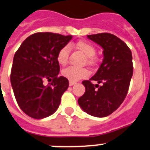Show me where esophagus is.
<instances>
[{"label": "esophagus", "instance_id": "obj_1", "mask_svg": "<svg viewBox=\"0 0 150 150\" xmlns=\"http://www.w3.org/2000/svg\"><path fill=\"white\" fill-rule=\"evenodd\" d=\"M75 82H71V81H69V86H73V85H75Z\"/></svg>", "mask_w": 150, "mask_h": 150}]
</instances>
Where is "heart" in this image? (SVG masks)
Wrapping results in <instances>:
<instances>
[{"instance_id": "1", "label": "heart", "mask_w": 150, "mask_h": 150, "mask_svg": "<svg viewBox=\"0 0 150 150\" xmlns=\"http://www.w3.org/2000/svg\"><path fill=\"white\" fill-rule=\"evenodd\" d=\"M75 48L80 50L87 57L88 64H93L94 63L93 57L96 53V49L93 45L87 42L81 41L75 44ZM70 53V47L65 45L59 50L57 55V61L60 65H65L67 63L68 57ZM61 74L64 78L71 82H76L79 79H84L89 75V72L84 68H76L74 67H68L61 71Z\"/></svg>"}]
</instances>
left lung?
<instances>
[{
	"label": "left lung",
	"mask_w": 150,
	"mask_h": 150,
	"mask_svg": "<svg viewBox=\"0 0 150 150\" xmlns=\"http://www.w3.org/2000/svg\"><path fill=\"white\" fill-rule=\"evenodd\" d=\"M87 38L102 47L104 59L95 75L83 82L86 91L78 103L89 115L105 117L120 106L127 94L133 75L132 53L126 43L109 33ZM91 81L103 84L93 85Z\"/></svg>",
	"instance_id": "8db88e82"
}]
</instances>
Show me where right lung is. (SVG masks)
I'll use <instances>...</instances> for the list:
<instances>
[{
    "instance_id": "obj_1",
    "label": "right lung",
    "mask_w": 150,
    "mask_h": 150,
    "mask_svg": "<svg viewBox=\"0 0 150 150\" xmlns=\"http://www.w3.org/2000/svg\"><path fill=\"white\" fill-rule=\"evenodd\" d=\"M71 38V35L35 33L25 39L15 53L10 76L11 87L19 108L27 116L45 118L60 105L69 83L64 76H58L60 65L57 55ZM45 80L50 82L46 86Z\"/></svg>"
}]
</instances>
